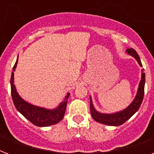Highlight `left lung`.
I'll list each match as a JSON object with an SVG mask.
<instances>
[{"label":"left lung","instance_id":"left-lung-1","mask_svg":"<svg viewBox=\"0 0 154 154\" xmlns=\"http://www.w3.org/2000/svg\"><path fill=\"white\" fill-rule=\"evenodd\" d=\"M125 53L127 54H129V56L133 57L134 58H135V60L137 61L139 65L142 66L141 59L139 57L138 54L137 53V52L134 49H127ZM145 83H146V75H145L143 69H141V78L140 82H139L138 89H137L136 96L133 100V101L124 109L118 111V112H112V113H104V112L97 111L94 107L92 97L89 96V99H90V112H91V115L94 120L103 125H112V126H118V125L124 124L127 120H129L135 112H137V110L139 109V108L141 106L142 101H143Z\"/></svg>","mask_w":154,"mask_h":154}]
</instances>
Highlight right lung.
<instances>
[{
  "label": "right lung",
  "mask_w": 154,
  "mask_h": 154,
  "mask_svg": "<svg viewBox=\"0 0 154 154\" xmlns=\"http://www.w3.org/2000/svg\"><path fill=\"white\" fill-rule=\"evenodd\" d=\"M17 62L18 57L13 68V72L10 79L11 94H12L13 104L15 105L17 110L20 112L26 119L37 126L46 127L57 124L64 117L66 105H67V101L70 94L67 93L66 96L64 97V100L54 109H47L28 102L19 95L14 85V72L17 68Z\"/></svg>",
  "instance_id": "add662e5"
}]
</instances>
